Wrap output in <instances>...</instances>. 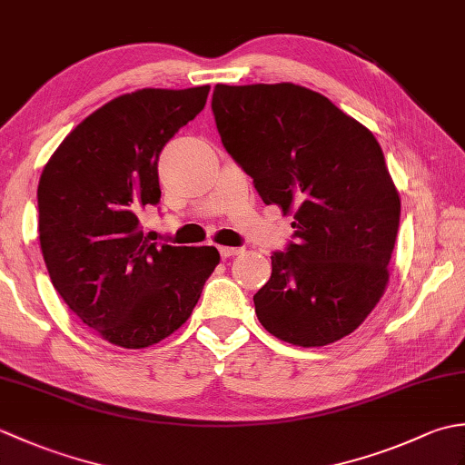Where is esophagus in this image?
Masks as SVG:
<instances>
[{
	"instance_id": "obj_1",
	"label": "esophagus",
	"mask_w": 465,
	"mask_h": 465,
	"mask_svg": "<svg viewBox=\"0 0 465 465\" xmlns=\"http://www.w3.org/2000/svg\"><path fill=\"white\" fill-rule=\"evenodd\" d=\"M240 253H243V248H227V245H222L220 248V255L223 260L233 258V255H240Z\"/></svg>"
}]
</instances>
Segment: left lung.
<instances>
[{
    "label": "left lung",
    "mask_w": 465,
    "mask_h": 465,
    "mask_svg": "<svg viewBox=\"0 0 465 465\" xmlns=\"http://www.w3.org/2000/svg\"><path fill=\"white\" fill-rule=\"evenodd\" d=\"M212 112L263 203L293 213V242L253 295L260 323L302 348L341 340L380 302L396 245L400 195L378 140L295 84H217Z\"/></svg>",
    "instance_id": "8db88e82"
}]
</instances>
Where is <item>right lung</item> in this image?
Returning a JSON list of instances; mask_svg holds the SVG:
<instances>
[{
  "label": "right lung",
  "mask_w": 465,
  "mask_h": 465,
  "mask_svg": "<svg viewBox=\"0 0 465 465\" xmlns=\"http://www.w3.org/2000/svg\"><path fill=\"white\" fill-rule=\"evenodd\" d=\"M210 85L137 90L75 127L37 185L39 243L55 292L114 345L140 350L190 318L220 253L147 242L140 215L160 203L163 145L203 110Z\"/></svg>",
  "instance_id": "add662e5"
}]
</instances>
